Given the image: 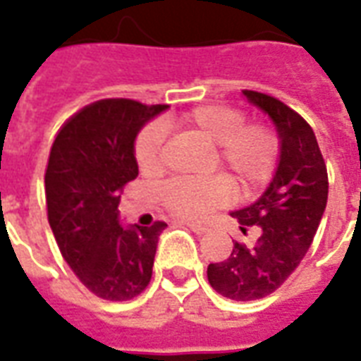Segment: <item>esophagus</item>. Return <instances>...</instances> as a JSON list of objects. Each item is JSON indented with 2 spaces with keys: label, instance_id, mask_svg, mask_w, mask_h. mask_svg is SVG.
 Instances as JSON below:
<instances>
[{
  "label": "esophagus",
  "instance_id": "1",
  "mask_svg": "<svg viewBox=\"0 0 361 361\" xmlns=\"http://www.w3.org/2000/svg\"><path fill=\"white\" fill-rule=\"evenodd\" d=\"M183 225H187L192 232H195V234H200V236H202V234H206V232L209 231L208 226L202 225V223H195V221H183Z\"/></svg>",
  "mask_w": 361,
  "mask_h": 361
}]
</instances>
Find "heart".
I'll list each match as a JSON object with an SVG mask.
<instances>
[{
  "label": "heart",
  "mask_w": 361,
  "mask_h": 361,
  "mask_svg": "<svg viewBox=\"0 0 361 361\" xmlns=\"http://www.w3.org/2000/svg\"><path fill=\"white\" fill-rule=\"evenodd\" d=\"M181 129L217 146V163L240 191H255L269 180L275 169L279 144L266 125H245V116L231 106H198L180 118ZM163 133L157 125L142 130L135 144L136 163L144 172H153L161 161ZM163 202L174 214L200 217L228 198L223 178L208 181H170L163 189Z\"/></svg>",
  "instance_id": "b5f03b06"
}]
</instances>
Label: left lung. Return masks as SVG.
I'll return each mask as SVG.
<instances>
[{
	"instance_id": "left-lung-1",
	"label": "left lung",
	"mask_w": 361,
	"mask_h": 361,
	"mask_svg": "<svg viewBox=\"0 0 361 361\" xmlns=\"http://www.w3.org/2000/svg\"><path fill=\"white\" fill-rule=\"evenodd\" d=\"M243 97L271 120L279 157L262 195L231 212L243 234L257 226V243L247 247L236 241L231 257L208 266L209 285L234 302L268 296L290 277L311 247L328 202V172L307 121L264 93L245 90Z\"/></svg>"
}]
</instances>
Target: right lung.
I'll list each match as a JSON object with an SVG mask.
<instances>
[{"label":"right lung","instance_id":"right-lung-1","mask_svg":"<svg viewBox=\"0 0 361 361\" xmlns=\"http://www.w3.org/2000/svg\"><path fill=\"white\" fill-rule=\"evenodd\" d=\"M166 104L104 99L75 114L54 140L44 191L48 223L76 277L110 302L138 296L152 279L166 223L123 225L120 191L138 176L135 140Z\"/></svg>","mask_w":361,"mask_h":361}]
</instances>
